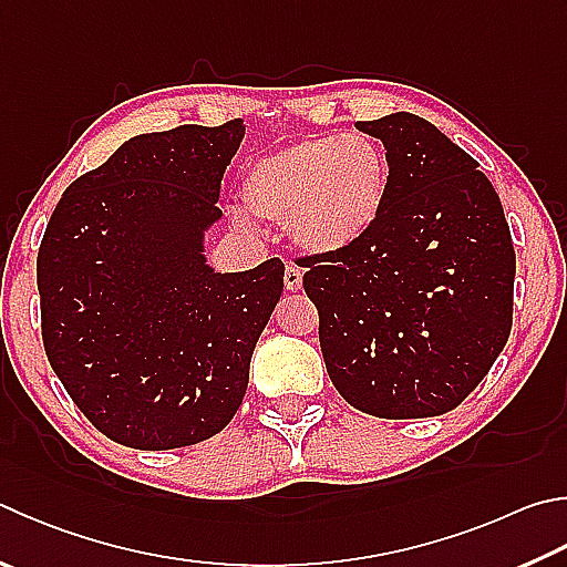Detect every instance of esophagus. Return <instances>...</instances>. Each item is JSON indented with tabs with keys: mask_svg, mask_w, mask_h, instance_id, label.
Returning <instances> with one entry per match:
<instances>
[{
	"mask_svg": "<svg viewBox=\"0 0 567 567\" xmlns=\"http://www.w3.org/2000/svg\"><path fill=\"white\" fill-rule=\"evenodd\" d=\"M302 277H305L302 267L287 265V267H285V287H287V290H290V292L302 290Z\"/></svg>",
	"mask_w": 567,
	"mask_h": 567,
	"instance_id": "esophagus-1",
	"label": "esophagus"
}]
</instances>
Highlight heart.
Here are the masks:
<instances>
[{
	"instance_id": "obj_1",
	"label": "heart",
	"mask_w": 567,
	"mask_h": 567,
	"mask_svg": "<svg viewBox=\"0 0 567 567\" xmlns=\"http://www.w3.org/2000/svg\"><path fill=\"white\" fill-rule=\"evenodd\" d=\"M389 181L386 151L367 133L315 136L255 158L240 198L255 218L287 223L302 250L332 255L374 230Z\"/></svg>"
}]
</instances>
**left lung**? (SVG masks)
Returning a JSON list of instances; mask_svg holds the SVG:
<instances>
[{"instance_id":"8db88e82","label":"left lung","mask_w":567,"mask_h":567,"mask_svg":"<svg viewBox=\"0 0 567 567\" xmlns=\"http://www.w3.org/2000/svg\"><path fill=\"white\" fill-rule=\"evenodd\" d=\"M357 128L384 143L389 195L354 248L305 257L327 374L354 409H456L508 342L516 252L503 205L466 151L399 111Z\"/></svg>"}]
</instances>
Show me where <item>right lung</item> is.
I'll use <instances>...</instances> for the list:
<instances>
[{
  "label": "right lung",
  "mask_w": 567,
  "mask_h": 567,
  "mask_svg": "<svg viewBox=\"0 0 567 567\" xmlns=\"http://www.w3.org/2000/svg\"><path fill=\"white\" fill-rule=\"evenodd\" d=\"M245 123L143 133L76 178L37 257L49 364L101 434L166 451L230 424L282 295L272 257L215 272L205 233Z\"/></svg>",
  "instance_id": "add662e5"
}]
</instances>
